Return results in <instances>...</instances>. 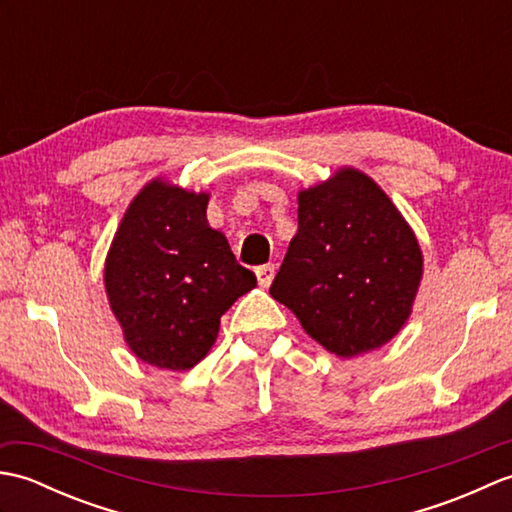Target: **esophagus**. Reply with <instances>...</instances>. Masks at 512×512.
I'll list each match as a JSON object with an SVG mask.
<instances>
[{"mask_svg":"<svg viewBox=\"0 0 512 512\" xmlns=\"http://www.w3.org/2000/svg\"><path fill=\"white\" fill-rule=\"evenodd\" d=\"M255 275H257L259 286H262V288H268L270 284H273V277H275V264L257 266V268H255Z\"/></svg>","mask_w":512,"mask_h":512,"instance_id":"esophagus-1","label":"esophagus"}]
</instances>
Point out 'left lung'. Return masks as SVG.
<instances>
[{"label": "left lung", "instance_id": "1", "mask_svg": "<svg viewBox=\"0 0 512 512\" xmlns=\"http://www.w3.org/2000/svg\"><path fill=\"white\" fill-rule=\"evenodd\" d=\"M422 277L416 235L356 169L299 193V231L270 286L303 330L336 356L376 350L400 332Z\"/></svg>", "mask_w": 512, "mask_h": 512}]
</instances>
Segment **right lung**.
Listing matches in <instances>:
<instances>
[{
  "label": "right lung",
  "mask_w": 512,
  "mask_h": 512,
  "mask_svg": "<svg viewBox=\"0 0 512 512\" xmlns=\"http://www.w3.org/2000/svg\"><path fill=\"white\" fill-rule=\"evenodd\" d=\"M206 193L154 180L136 195L105 262V288L132 352L191 369L211 350L222 314L257 279L206 224Z\"/></svg>",
  "instance_id": "obj_1"
}]
</instances>
